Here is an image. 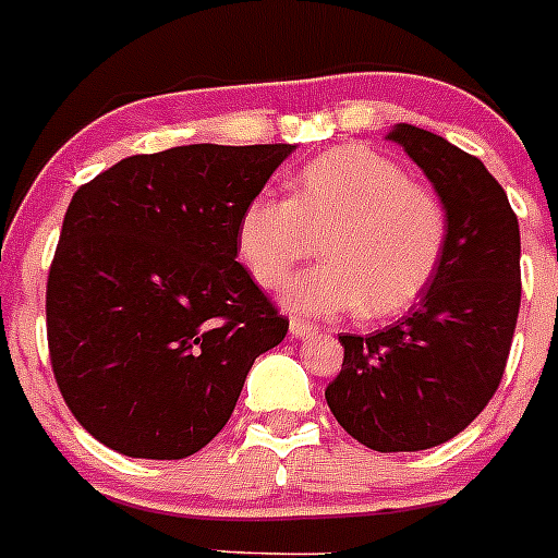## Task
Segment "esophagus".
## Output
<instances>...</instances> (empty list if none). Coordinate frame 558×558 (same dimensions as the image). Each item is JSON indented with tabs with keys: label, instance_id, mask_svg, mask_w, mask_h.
Returning a JSON list of instances; mask_svg holds the SVG:
<instances>
[{
	"label": "esophagus",
	"instance_id": "34e87169",
	"mask_svg": "<svg viewBox=\"0 0 558 558\" xmlns=\"http://www.w3.org/2000/svg\"><path fill=\"white\" fill-rule=\"evenodd\" d=\"M315 332H318V327H315V324L302 322V318H293V322H290V335H293L295 340H307V338H313Z\"/></svg>",
	"mask_w": 558,
	"mask_h": 558
}]
</instances>
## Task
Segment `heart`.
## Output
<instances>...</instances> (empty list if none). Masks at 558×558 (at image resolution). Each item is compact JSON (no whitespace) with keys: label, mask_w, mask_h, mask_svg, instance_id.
<instances>
[{"label":"heart","mask_w":558,"mask_h":558,"mask_svg":"<svg viewBox=\"0 0 558 558\" xmlns=\"http://www.w3.org/2000/svg\"><path fill=\"white\" fill-rule=\"evenodd\" d=\"M324 236L327 263L299 276L284 304L299 315L388 318L411 307L436 276L447 243L445 206L372 147H338L290 181V201L259 192L236 220V254L263 288Z\"/></svg>","instance_id":"1"}]
</instances>
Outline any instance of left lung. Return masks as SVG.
I'll return each instance as SVG.
<instances>
[{"mask_svg": "<svg viewBox=\"0 0 558 558\" xmlns=\"http://www.w3.org/2000/svg\"><path fill=\"white\" fill-rule=\"evenodd\" d=\"M386 140L445 206V254L402 322L340 335L343 368L324 397L368 450L416 452L458 436L500 386L520 313V223L483 161L445 136L399 122Z\"/></svg>", "mask_w": 558, "mask_h": 558, "instance_id": "obj_1", "label": "left lung"}]
</instances>
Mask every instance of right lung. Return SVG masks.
I'll return each mask as SVG.
<instances>
[{"mask_svg": "<svg viewBox=\"0 0 558 558\" xmlns=\"http://www.w3.org/2000/svg\"><path fill=\"white\" fill-rule=\"evenodd\" d=\"M295 145L131 156L72 195L47 282L63 402L100 445L179 461L223 430L288 318L236 263V220Z\"/></svg>", "mask_w": 558, "mask_h": 558, "instance_id": "add662e5", "label": "right lung"}]
</instances>
